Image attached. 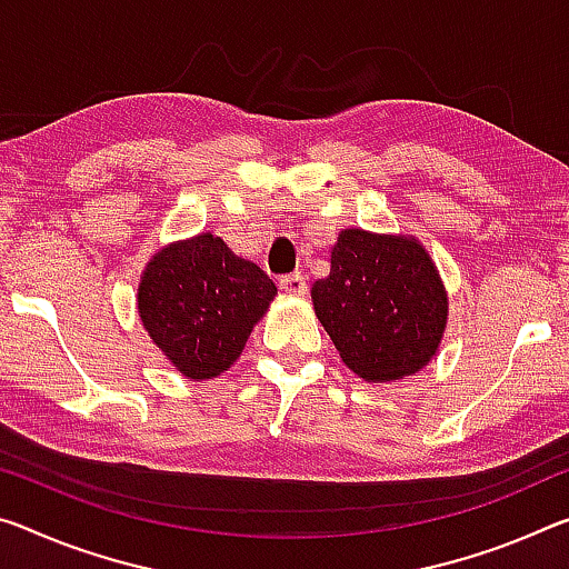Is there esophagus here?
Listing matches in <instances>:
<instances>
[{
    "instance_id": "obj_1",
    "label": "esophagus",
    "mask_w": 569,
    "mask_h": 569,
    "mask_svg": "<svg viewBox=\"0 0 569 569\" xmlns=\"http://www.w3.org/2000/svg\"><path fill=\"white\" fill-rule=\"evenodd\" d=\"M278 286H281L288 296H306V293H309V286H306V278L301 273L281 276Z\"/></svg>"
}]
</instances>
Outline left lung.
I'll return each instance as SVG.
<instances>
[{
    "mask_svg": "<svg viewBox=\"0 0 569 569\" xmlns=\"http://www.w3.org/2000/svg\"><path fill=\"white\" fill-rule=\"evenodd\" d=\"M311 301L341 362L367 382L420 372L438 355L448 323L443 278L412 236L341 230Z\"/></svg>",
    "mask_w": 569,
    "mask_h": 569,
    "instance_id": "1",
    "label": "left lung"
}]
</instances>
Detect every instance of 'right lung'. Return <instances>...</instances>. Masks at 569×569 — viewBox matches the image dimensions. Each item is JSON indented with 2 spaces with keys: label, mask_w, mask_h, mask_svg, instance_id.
Returning a JSON list of instances; mask_svg holds the SVG:
<instances>
[{
  "label": "right lung",
  "mask_w": 569,
  "mask_h": 569,
  "mask_svg": "<svg viewBox=\"0 0 569 569\" xmlns=\"http://www.w3.org/2000/svg\"><path fill=\"white\" fill-rule=\"evenodd\" d=\"M278 288L212 232L169 242L143 268L137 309L149 339L187 380L236 365Z\"/></svg>",
  "instance_id": "obj_1"
}]
</instances>
